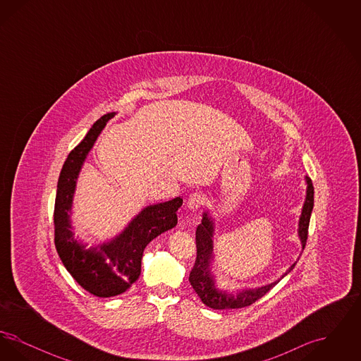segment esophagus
<instances>
[{
  "label": "esophagus",
  "mask_w": 361,
  "mask_h": 361,
  "mask_svg": "<svg viewBox=\"0 0 361 361\" xmlns=\"http://www.w3.org/2000/svg\"><path fill=\"white\" fill-rule=\"evenodd\" d=\"M203 204H204V195H202L200 192H195V193L189 195L188 200H187V206L189 209L197 211Z\"/></svg>",
  "instance_id": "34e87169"
}]
</instances>
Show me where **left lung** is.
Returning <instances> with one entry per match:
<instances>
[{"label":"left lung","mask_w":361,"mask_h":361,"mask_svg":"<svg viewBox=\"0 0 361 361\" xmlns=\"http://www.w3.org/2000/svg\"><path fill=\"white\" fill-rule=\"evenodd\" d=\"M307 189H306V199L302 208V214L299 218V227H298V235L302 242V250L306 246L307 233H309L310 216L314 207V187L310 177H305ZM214 231L215 224L214 219L209 216V212H203L202 224L196 228V247H197V256L195 265L189 275V283L192 288L197 293V296L202 299V302L214 310L240 309L250 306L259 298H262L271 288H274L276 284L291 272L296 265V261L286 271L284 275L277 279L274 283L258 287V288H243L235 292H228L222 290L216 286L215 276L211 272V265L214 262Z\"/></svg>","instance_id":"1"}]
</instances>
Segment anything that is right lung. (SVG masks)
Masks as SVG:
<instances>
[{
  "instance_id": "add662e5",
  "label": "right lung",
  "mask_w": 361,
  "mask_h": 361,
  "mask_svg": "<svg viewBox=\"0 0 361 361\" xmlns=\"http://www.w3.org/2000/svg\"><path fill=\"white\" fill-rule=\"evenodd\" d=\"M115 115L116 112H109L102 116L70 152L59 174L54 208L55 247L59 258L73 279L99 298L121 295L137 281L145 247L177 224L176 212L183 204L181 197H174L145 207L121 234L89 249L86 243L74 238L71 207L77 180L97 137Z\"/></svg>"
}]
</instances>
